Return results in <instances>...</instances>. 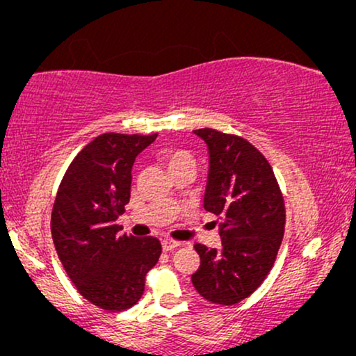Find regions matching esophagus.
<instances>
[{
	"mask_svg": "<svg viewBox=\"0 0 356 356\" xmlns=\"http://www.w3.org/2000/svg\"><path fill=\"white\" fill-rule=\"evenodd\" d=\"M179 246V241H175V240H163L162 241V248L163 251H173L175 248Z\"/></svg>",
	"mask_w": 356,
	"mask_h": 356,
	"instance_id": "34e87169",
	"label": "esophagus"
}]
</instances>
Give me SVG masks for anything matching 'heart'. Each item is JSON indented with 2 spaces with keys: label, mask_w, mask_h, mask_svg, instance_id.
Listing matches in <instances>:
<instances>
[{
  "label": "heart",
  "mask_w": 356,
  "mask_h": 356,
  "mask_svg": "<svg viewBox=\"0 0 356 356\" xmlns=\"http://www.w3.org/2000/svg\"><path fill=\"white\" fill-rule=\"evenodd\" d=\"M165 163L170 168V172L179 170L183 167H194V159L193 155L184 149H170L165 154Z\"/></svg>",
  "instance_id": "b5f03b06"
}]
</instances>
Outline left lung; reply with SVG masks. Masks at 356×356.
Masks as SVG:
<instances>
[{"instance_id": "obj_1", "label": "left lung", "mask_w": 356, "mask_h": 356, "mask_svg": "<svg viewBox=\"0 0 356 356\" xmlns=\"http://www.w3.org/2000/svg\"><path fill=\"white\" fill-rule=\"evenodd\" d=\"M209 149L204 209L222 218V248L194 245L201 266L191 275L197 293L222 306L236 305L259 286L284 240L285 204L274 170L246 139L196 129Z\"/></svg>"}]
</instances>
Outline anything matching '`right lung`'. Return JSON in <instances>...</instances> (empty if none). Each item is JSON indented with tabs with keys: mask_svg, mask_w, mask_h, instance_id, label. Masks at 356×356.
<instances>
[{
	"mask_svg": "<svg viewBox=\"0 0 356 356\" xmlns=\"http://www.w3.org/2000/svg\"><path fill=\"white\" fill-rule=\"evenodd\" d=\"M157 134L105 133L67 167L51 211L58 257L79 293L106 311H124L144 293L145 274L157 264V238L118 236L116 218L131 197V170Z\"/></svg>",
	"mask_w": 356,
	"mask_h": 356,
	"instance_id": "1",
	"label": "right lung"
}]
</instances>
